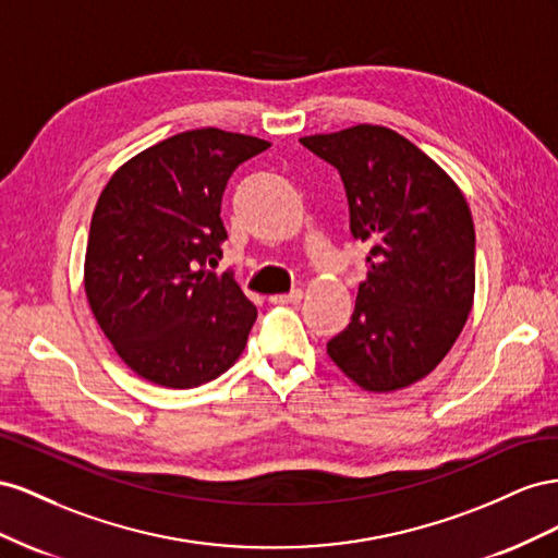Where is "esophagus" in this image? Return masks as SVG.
Returning a JSON list of instances; mask_svg holds the SVG:
<instances>
[{"mask_svg":"<svg viewBox=\"0 0 558 558\" xmlns=\"http://www.w3.org/2000/svg\"><path fill=\"white\" fill-rule=\"evenodd\" d=\"M301 299H304V292H301V290H292L290 294H274V296H268L270 304H299Z\"/></svg>","mask_w":558,"mask_h":558,"instance_id":"1","label":"esophagus"}]
</instances>
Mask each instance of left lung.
<instances>
[{"instance_id": "1", "label": "left lung", "mask_w": 558, "mask_h": 558, "mask_svg": "<svg viewBox=\"0 0 558 558\" xmlns=\"http://www.w3.org/2000/svg\"><path fill=\"white\" fill-rule=\"evenodd\" d=\"M299 142L339 170L350 233L372 247L353 317L327 355L364 390L416 384L447 357L472 311L474 225L463 191L384 125Z\"/></svg>"}]
</instances>
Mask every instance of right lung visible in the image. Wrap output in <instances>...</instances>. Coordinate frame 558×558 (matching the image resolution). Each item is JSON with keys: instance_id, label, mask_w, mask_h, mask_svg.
<instances>
[{"instance_id": "add662e5", "label": "right lung", "mask_w": 558, "mask_h": 558, "mask_svg": "<svg viewBox=\"0 0 558 558\" xmlns=\"http://www.w3.org/2000/svg\"><path fill=\"white\" fill-rule=\"evenodd\" d=\"M270 142L198 129L125 161L95 205L84 264L88 306L129 367L163 388H196L241 357L257 308L221 259L231 172Z\"/></svg>"}]
</instances>
